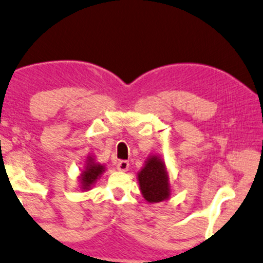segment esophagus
<instances>
[{
  "label": "esophagus",
  "instance_id": "esophagus-1",
  "mask_svg": "<svg viewBox=\"0 0 263 263\" xmlns=\"http://www.w3.org/2000/svg\"><path fill=\"white\" fill-rule=\"evenodd\" d=\"M117 168L121 172H126L129 168V163L127 160H120V162L117 164Z\"/></svg>",
  "mask_w": 263,
  "mask_h": 263
}]
</instances>
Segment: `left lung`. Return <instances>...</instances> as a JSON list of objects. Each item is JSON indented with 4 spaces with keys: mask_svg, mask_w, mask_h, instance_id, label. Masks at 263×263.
Returning <instances> with one entry per match:
<instances>
[{
    "mask_svg": "<svg viewBox=\"0 0 263 263\" xmlns=\"http://www.w3.org/2000/svg\"><path fill=\"white\" fill-rule=\"evenodd\" d=\"M142 195L150 203L167 200L171 195L165 163L158 156H150L143 168L137 173Z\"/></svg>",
    "mask_w": 263,
    "mask_h": 263,
    "instance_id": "8db88e82",
    "label": "left lung"
}]
</instances>
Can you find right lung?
<instances>
[{
	"mask_svg": "<svg viewBox=\"0 0 263 263\" xmlns=\"http://www.w3.org/2000/svg\"><path fill=\"white\" fill-rule=\"evenodd\" d=\"M105 171V166L99 163H96L95 159L89 156L86 160V165L84 171H82L80 180H81V188L84 191H89L91 186L97 181L103 172Z\"/></svg>",
	"mask_w": 263,
	"mask_h": 263,
	"instance_id": "1",
	"label": "right lung"
}]
</instances>
